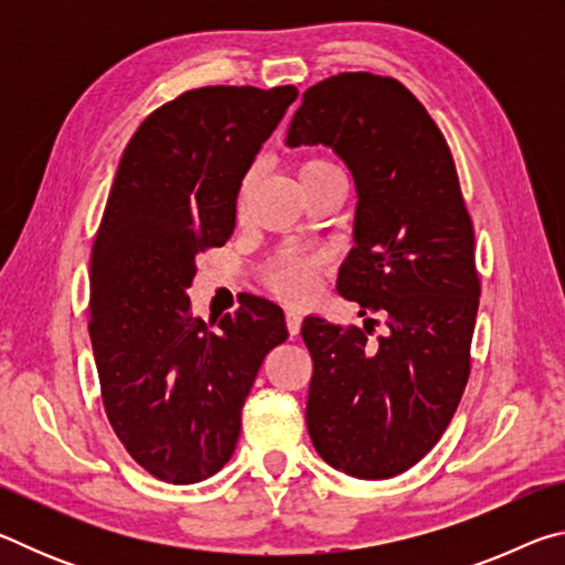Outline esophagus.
Returning a JSON list of instances; mask_svg holds the SVG:
<instances>
[{
	"mask_svg": "<svg viewBox=\"0 0 565 565\" xmlns=\"http://www.w3.org/2000/svg\"><path fill=\"white\" fill-rule=\"evenodd\" d=\"M301 313L299 311H289V313H286V329H289V333H291V337H296V333H299L301 331Z\"/></svg>",
	"mask_w": 565,
	"mask_h": 565,
	"instance_id": "1",
	"label": "esophagus"
}]
</instances>
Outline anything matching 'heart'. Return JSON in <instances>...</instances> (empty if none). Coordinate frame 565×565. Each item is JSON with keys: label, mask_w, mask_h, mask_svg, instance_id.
Listing matches in <instances>:
<instances>
[{"label": "heart", "mask_w": 565, "mask_h": 565, "mask_svg": "<svg viewBox=\"0 0 565 565\" xmlns=\"http://www.w3.org/2000/svg\"><path fill=\"white\" fill-rule=\"evenodd\" d=\"M329 174H339V169L333 167L329 159L311 157V159H303L296 164V179H299L301 186L313 184V181H319ZM252 189H254V177L248 174L242 181V189H238V212H244L246 199H248V194H252ZM321 269H323L321 259L289 256V259H281L269 274H266V286H269V291L279 296V299H284V301L303 303L311 299L313 289H317Z\"/></svg>", "instance_id": "obj_1"}]
</instances>
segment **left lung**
I'll use <instances>...</instances> for the list:
<instances>
[{"label":"left lung","mask_w":565,"mask_h":565,"mask_svg":"<svg viewBox=\"0 0 565 565\" xmlns=\"http://www.w3.org/2000/svg\"><path fill=\"white\" fill-rule=\"evenodd\" d=\"M286 145L331 147L351 169L356 246L337 289L386 321L376 341L374 319L303 321L309 436L343 473L398 476L438 444L471 374L481 281L451 149L404 84L369 72L306 89Z\"/></svg>","instance_id":"8db88e82"}]
</instances>
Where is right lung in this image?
I'll return each mask as SVG.
<instances>
[{"mask_svg":"<svg viewBox=\"0 0 565 565\" xmlns=\"http://www.w3.org/2000/svg\"><path fill=\"white\" fill-rule=\"evenodd\" d=\"M296 97L291 84L191 89L121 154L92 248L89 337L114 434L159 481H204L232 458L254 379L289 337L256 296L206 327L186 289L196 254L232 236L242 179Z\"/></svg>","mask_w":565,"mask_h":565,"instance_id":"add662e5","label":"right lung"}]
</instances>
